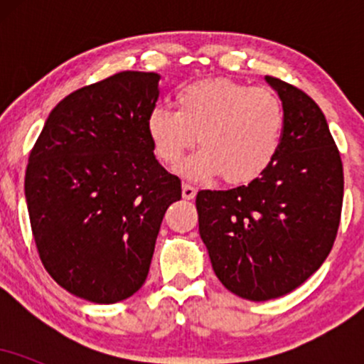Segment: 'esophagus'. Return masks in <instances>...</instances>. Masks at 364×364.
I'll return each mask as SVG.
<instances>
[{
	"mask_svg": "<svg viewBox=\"0 0 364 364\" xmlns=\"http://www.w3.org/2000/svg\"><path fill=\"white\" fill-rule=\"evenodd\" d=\"M195 195H196V188L191 186V185H188V183H185V185H183V198H185V200H193Z\"/></svg>",
	"mask_w": 364,
	"mask_h": 364,
	"instance_id": "1",
	"label": "esophagus"
}]
</instances>
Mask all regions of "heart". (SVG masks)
<instances>
[{
	"label": "heart",
	"mask_w": 364,
	"mask_h": 364,
	"mask_svg": "<svg viewBox=\"0 0 364 364\" xmlns=\"http://www.w3.org/2000/svg\"><path fill=\"white\" fill-rule=\"evenodd\" d=\"M174 107L156 106L145 124L157 157L173 169L198 141L202 150L183 169L188 178L223 174L225 183L243 185L265 173L281 150L286 116L272 90L214 78L178 90Z\"/></svg>",
	"instance_id": "obj_1"
}]
</instances>
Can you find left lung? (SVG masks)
Wrapping results in <instances>:
<instances>
[{
  "label": "left lung",
  "mask_w": 364,
  "mask_h": 364,
  "mask_svg": "<svg viewBox=\"0 0 364 364\" xmlns=\"http://www.w3.org/2000/svg\"><path fill=\"white\" fill-rule=\"evenodd\" d=\"M265 82L284 107L281 150L265 173L196 195L198 231L225 289L250 301L294 291L320 269L339 229L344 176L323 112L303 90Z\"/></svg>",
  "instance_id": "obj_1"
}]
</instances>
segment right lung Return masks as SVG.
I'll list each match as a JSON object with an SVG mask.
<instances>
[{"label":"right lung","mask_w":364,"mask_h":364,"mask_svg":"<svg viewBox=\"0 0 364 364\" xmlns=\"http://www.w3.org/2000/svg\"><path fill=\"white\" fill-rule=\"evenodd\" d=\"M161 75L121 72L66 95L28 156L25 200L46 270L99 304L147 279L162 217L181 181L159 164L147 133Z\"/></svg>","instance_id":"1"}]
</instances>
